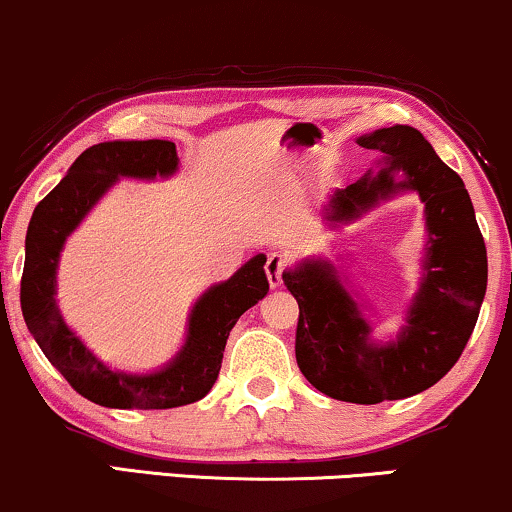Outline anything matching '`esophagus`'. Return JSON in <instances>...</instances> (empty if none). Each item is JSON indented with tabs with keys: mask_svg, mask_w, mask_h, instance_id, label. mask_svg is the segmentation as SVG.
<instances>
[{
	"mask_svg": "<svg viewBox=\"0 0 512 512\" xmlns=\"http://www.w3.org/2000/svg\"><path fill=\"white\" fill-rule=\"evenodd\" d=\"M288 267H290L288 255H283V252H271L267 257V278L271 288L283 286V276H286Z\"/></svg>",
	"mask_w": 512,
	"mask_h": 512,
	"instance_id": "obj_1",
	"label": "esophagus"
}]
</instances>
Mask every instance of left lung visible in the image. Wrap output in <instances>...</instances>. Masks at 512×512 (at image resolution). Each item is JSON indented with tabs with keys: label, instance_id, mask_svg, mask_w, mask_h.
Returning a JSON list of instances; mask_svg holds the SVG:
<instances>
[{
	"label": "left lung",
	"instance_id": "8db88e82",
	"mask_svg": "<svg viewBox=\"0 0 512 512\" xmlns=\"http://www.w3.org/2000/svg\"><path fill=\"white\" fill-rule=\"evenodd\" d=\"M383 153V170L335 191L326 222L347 224L399 191L425 205L423 278L397 340L375 342L359 302L326 260H304L283 283L300 307L295 357L316 390L352 404L406 399L442 380L468 345L487 293V248L463 179L409 125L357 139ZM401 171L405 179L393 181Z\"/></svg>",
	"mask_w": 512,
	"mask_h": 512
}]
</instances>
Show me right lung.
<instances>
[{
    "instance_id": "1",
    "label": "right lung",
    "mask_w": 512,
    "mask_h": 512,
    "mask_svg": "<svg viewBox=\"0 0 512 512\" xmlns=\"http://www.w3.org/2000/svg\"><path fill=\"white\" fill-rule=\"evenodd\" d=\"M179 167L172 141H103L70 165L61 184L40 200L25 236L21 309L32 338L56 371L84 399L108 409H174L203 399L215 385L226 340L243 312L269 293L267 257L255 255L229 281L198 297L186 342L153 373L113 371L70 331L56 304V269L63 243L120 177H172Z\"/></svg>"
}]
</instances>
